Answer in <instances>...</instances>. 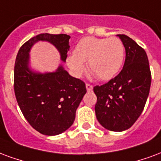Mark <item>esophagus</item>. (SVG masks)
<instances>
[{"instance_id": "34e87169", "label": "esophagus", "mask_w": 161, "mask_h": 161, "mask_svg": "<svg viewBox=\"0 0 161 161\" xmlns=\"http://www.w3.org/2000/svg\"><path fill=\"white\" fill-rule=\"evenodd\" d=\"M86 90H87V92H91L92 90V86L88 84V83H86Z\"/></svg>"}]
</instances>
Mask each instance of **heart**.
Segmentation results:
<instances>
[{
	"label": "heart",
	"instance_id": "obj_1",
	"mask_svg": "<svg viewBox=\"0 0 161 161\" xmlns=\"http://www.w3.org/2000/svg\"><path fill=\"white\" fill-rule=\"evenodd\" d=\"M124 45L118 37H86L77 43L75 53L67 57V65L76 77L85 70V63L98 79L113 78L121 69L124 59Z\"/></svg>",
	"mask_w": 161,
	"mask_h": 161
}]
</instances>
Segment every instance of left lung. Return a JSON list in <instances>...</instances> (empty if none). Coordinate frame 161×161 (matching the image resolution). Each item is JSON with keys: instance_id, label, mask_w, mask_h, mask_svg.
Wrapping results in <instances>:
<instances>
[{"instance_id": "1", "label": "left lung", "mask_w": 161, "mask_h": 161, "mask_svg": "<svg viewBox=\"0 0 161 161\" xmlns=\"http://www.w3.org/2000/svg\"><path fill=\"white\" fill-rule=\"evenodd\" d=\"M118 37L125 48L123 69L114 79L96 86L95 113L98 123L111 131L130 129L142 114L149 94L151 72L145 50L124 34Z\"/></svg>"}]
</instances>
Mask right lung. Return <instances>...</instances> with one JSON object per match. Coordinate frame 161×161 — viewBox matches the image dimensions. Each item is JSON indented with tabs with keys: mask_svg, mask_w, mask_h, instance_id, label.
<instances>
[{
	"mask_svg": "<svg viewBox=\"0 0 161 161\" xmlns=\"http://www.w3.org/2000/svg\"><path fill=\"white\" fill-rule=\"evenodd\" d=\"M67 34L41 33L31 37L19 50L14 66V92L28 123L45 136L66 131L74 123L75 112L86 92L84 82L69 75L60 65L54 72L39 73L30 68V51L39 41L53 44L61 60L66 62L69 50Z\"/></svg>",
	"mask_w": 161,
	"mask_h": 161,
	"instance_id": "add662e5",
	"label": "right lung"
}]
</instances>
